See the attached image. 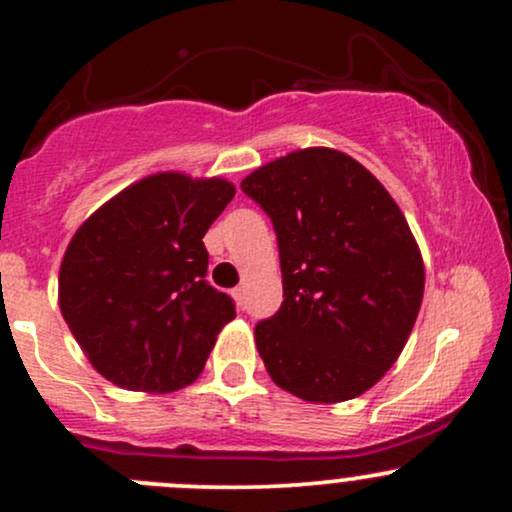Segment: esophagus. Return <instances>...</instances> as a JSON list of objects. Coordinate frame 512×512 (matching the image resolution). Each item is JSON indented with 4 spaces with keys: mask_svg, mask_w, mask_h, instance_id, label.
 I'll return each instance as SVG.
<instances>
[{
    "mask_svg": "<svg viewBox=\"0 0 512 512\" xmlns=\"http://www.w3.org/2000/svg\"><path fill=\"white\" fill-rule=\"evenodd\" d=\"M233 298H236L238 308H243V305H245V289H243V286H238V289H233Z\"/></svg>",
    "mask_w": 512,
    "mask_h": 512,
    "instance_id": "esophagus-1",
    "label": "esophagus"
}]
</instances>
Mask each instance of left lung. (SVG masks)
<instances>
[{
    "instance_id": "left-lung-1",
    "label": "left lung",
    "mask_w": 512,
    "mask_h": 512,
    "mask_svg": "<svg viewBox=\"0 0 512 512\" xmlns=\"http://www.w3.org/2000/svg\"><path fill=\"white\" fill-rule=\"evenodd\" d=\"M274 223L284 303L257 322L264 368L315 404L354 399L392 368L424 298V260L390 192L334 149L293 151L240 182Z\"/></svg>"
}]
</instances>
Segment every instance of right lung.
Instances as JSON below:
<instances>
[{"label": "right lung", "instance_id": "add662e5", "mask_svg": "<svg viewBox=\"0 0 512 512\" xmlns=\"http://www.w3.org/2000/svg\"><path fill=\"white\" fill-rule=\"evenodd\" d=\"M236 195L223 178L156 173L125 187L74 233L60 310L91 366L134 392L195 383L231 296L207 281L202 238Z\"/></svg>", "mask_w": 512, "mask_h": 512}]
</instances>
